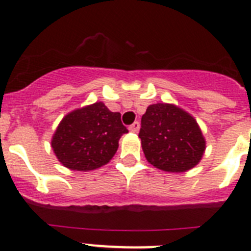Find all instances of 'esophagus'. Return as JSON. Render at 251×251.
<instances>
[{
  "label": "esophagus",
  "instance_id": "34e87169",
  "mask_svg": "<svg viewBox=\"0 0 251 251\" xmlns=\"http://www.w3.org/2000/svg\"><path fill=\"white\" fill-rule=\"evenodd\" d=\"M139 128H141V124H139V122H134V123H133L132 126H129V132L138 133Z\"/></svg>",
  "mask_w": 251,
  "mask_h": 251
}]
</instances>
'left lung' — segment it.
I'll list each match as a JSON object with an SVG mask.
<instances>
[{"label":"left lung","instance_id":"obj_1","mask_svg":"<svg viewBox=\"0 0 251 251\" xmlns=\"http://www.w3.org/2000/svg\"><path fill=\"white\" fill-rule=\"evenodd\" d=\"M146 159L153 167L182 174L200 163L206 139L192 114L170 103L151 104L139 132Z\"/></svg>","mask_w":251,"mask_h":251}]
</instances>
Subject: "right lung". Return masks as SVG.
<instances>
[{
    "mask_svg": "<svg viewBox=\"0 0 251 251\" xmlns=\"http://www.w3.org/2000/svg\"><path fill=\"white\" fill-rule=\"evenodd\" d=\"M128 133L121 113L110 112L103 101L69 112L51 138L57 161L72 171L103 167L114 157L119 139Z\"/></svg>",
    "mask_w": 251,
    "mask_h": 251,
    "instance_id": "obj_1",
    "label": "right lung"
}]
</instances>
